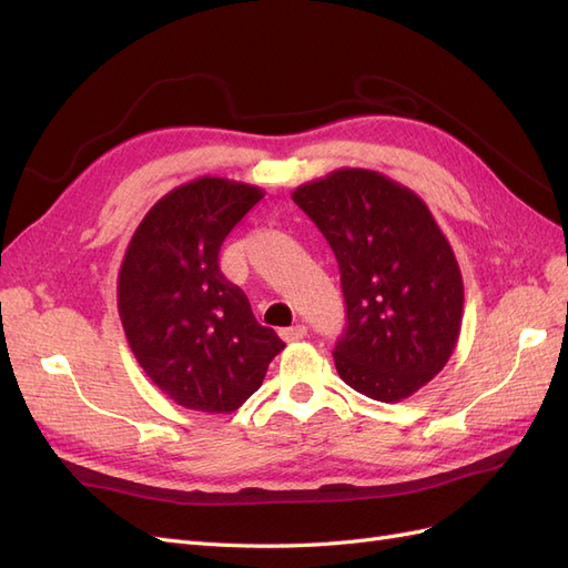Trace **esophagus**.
Listing matches in <instances>:
<instances>
[{
    "label": "esophagus",
    "instance_id": "obj_1",
    "mask_svg": "<svg viewBox=\"0 0 568 568\" xmlns=\"http://www.w3.org/2000/svg\"><path fill=\"white\" fill-rule=\"evenodd\" d=\"M280 336L286 341V343H294V341H301L307 336V326L305 324H296V326H288V329H282Z\"/></svg>",
    "mask_w": 568,
    "mask_h": 568
}]
</instances>
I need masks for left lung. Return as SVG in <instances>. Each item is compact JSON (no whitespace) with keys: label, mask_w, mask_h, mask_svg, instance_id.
<instances>
[{"label":"left lung","mask_w":568,"mask_h":568,"mask_svg":"<svg viewBox=\"0 0 568 568\" xmlns=\"http://www.w3.org/2000/svg\"><path fill=\"white\" fill-rule=\"evenodd\" d=\"M329 242L348 326L336 372L357 393L400 403L448 365L464 284L448 236L428 205L376 170L338 168L291 194Z\"/></svg>","instance_id":"obj_1"}]
</instances>
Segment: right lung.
Segmentation results:
<instances>
[{
    "label": "right lung",
    "instance_id": "add662e5",
    "mask_svg": "<svg viewBox=\"0 0 568 568\" xmlns=\"http://www.w3.org/2000/svg\"><path fill=\"white\" fill-rule=\"evenodd\" d=\"M265 196L203 175L175 186L136 225L118 272V315L149 379L170 400L227 415L261 388L282 338L217 267L225 236Z\"/></svg>",
    "mask_w": 568,
    "mask_h": 568
}]
</instances>
